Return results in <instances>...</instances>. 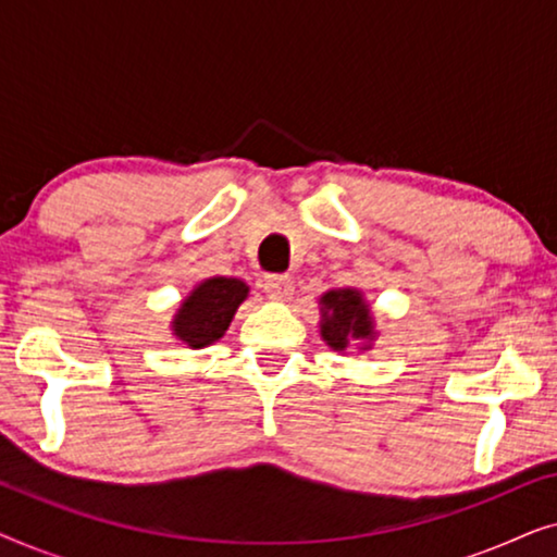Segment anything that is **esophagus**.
Segmentation results:
<instances>
[{
  "instance_id": "obj_1",
  "label": "esophagus",
  "mask_w": 557,
  "mask_h": 557,
  "mask_svg": "<svg viewBox=\"0 0 557 557\" xmlns=\"http://www.w3.org/2000/svg\"><path fill=\"white\" fill-rule=\"evenodd\" d=\"M263 294L269 299H288L294 294V281L288 276H278V273H271V276H263Z\"/></svg>"
}]
</instances>
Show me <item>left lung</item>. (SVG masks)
Here are the masks:
<instances>
[{
  "label": "left lung",
  "mask_w": 557,
  "mask_h": 557,
  "mask_svg": "<svg viewBox=\"0 0 557 557\" xmlns=\"http://www.w3.org/2000/svg\"><path fill=\"white\" fill-rule=\"evenodd\" d=\"M322 337L332 349H347L352 339L372 337L370 309L352 288L330 292L322 296Z\"/></svg>",
  "instance_id": "obj_1"
}]
</instances>
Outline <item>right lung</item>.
Here are the masks:
<instances>
[{"label":"right lung","instance_id":"obj_1","mask_svg":"<svg viewBox=\"0 0 557 557\" xmlns=\"http://www.w3.org/2000/svg\"><path fill=\"white\" fill-rule=\"evenodd\" d=\"M246 296L248 286L238 278H208L182 304L174 317V334L195 349L210 345L223 337Z\"/></svg>","mask_w":557,"mask_h":557}]
</instances>
